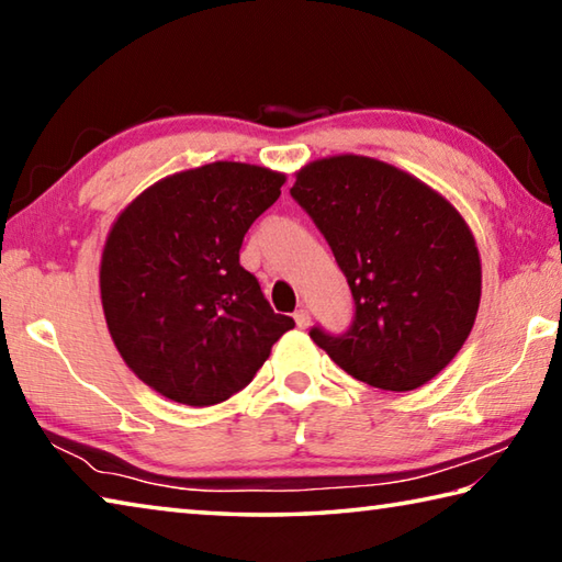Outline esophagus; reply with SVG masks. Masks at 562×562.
I'll list each match as a JSON object with an SVG mask.
<instances>
[{
    "mask_svg": "<svg viewBox=\"0 0 562 562\" xmlns=\"http://www.w3.org/2000/svg\"><path fill=\"white\" fill-rule=\"evenodd\" d=\"M294 322H297V327L307 329L310 327V312L304 310V307H300L297 312H294Z\"/></svg>",
    "mask_w": 562,
    "mask_h": 562,
    "instance_id": "esophagus-1",
    "label": "esophagus"
}]
</instances>
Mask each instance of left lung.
Instances as JSON below:
<instances>
[{
	"label": "left lung",
	"mask_w": 562,
	"mask_h": 562,
	"mask_svg": "<svg viewBox=\"0 0 562 562\" xmlns=\"http://www.w3.org/2000/svg\"><path fill=\"white\" fill-rule=\"evenodd\" d=\"M290 195L325 235L355 300L349 329L315 325V345L384 392H412L439 374L471 335L481 302L479 247L456 207L364 156L304 166Z\"/></svg>",
	"instance_id": "left-lung-1"
}]
</instances>
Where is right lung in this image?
Here are the masks:
<instances>
[{
  "instance_id": "obj_1",
  "label": "right lung",
  "mask_w": 562,
  "mask_h": 562,
  "mask_svg": "<svg viewBox=\"0 0 562 562\" xmlns=\"http://www.w3.org/2000/svg\"><path fill=\"white\" fill-rule=\"evenodd\" d=\"M282 183L268 168L217 160L150 186L113 223L101 258L103 315L123 361L158 394L221 404L294 327L240 265L245 233Z\"/></svg>"
}]
</instances>
